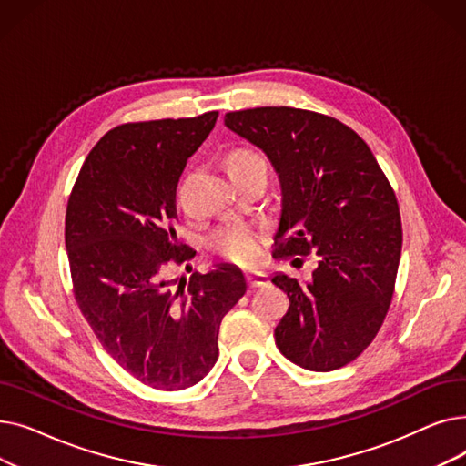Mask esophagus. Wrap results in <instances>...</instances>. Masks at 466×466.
Masks as SVG:
<instances>
[{
  "label": "esophagus",
  "mask_w": 466,
  "mask_h": 466,
  "mask_svg": "<svg viewBox=\"0 0 466 466\" xmlns=\"http://www.w3.org/2000/svg\"><path fill=\"white\" fill-rule=\"evenodd\" d=\"M246 279L249 283L251 289H257V287H264L268 285V276L264 272H257V270H251V272H246Z\"/></svg>",
  "instance_id": "obj_1"
}]
</instances>
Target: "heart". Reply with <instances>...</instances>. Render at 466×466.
I'll list each match as a JSON object with an SVG mask.
<instances>
[{
    "label": "heart",
    "instance_id": "1",
    "mask_svg": "<svg viewBox=\"0 0 466 466\" xmlns=\"http://www.w3.org/2000/svg\"><path fill=\"white\" fill-rule=\"evenodd\" d=\"M264 162L260 155L249 149H238L228 155V169L230 167H246L249 164ZM211 248L220 255L238 264H249L258 255V236L246 223H230L220 227L211 236Z\"/></svg>",
    "mask_w": 466,
    "mask_h": 466
}]
</instances>
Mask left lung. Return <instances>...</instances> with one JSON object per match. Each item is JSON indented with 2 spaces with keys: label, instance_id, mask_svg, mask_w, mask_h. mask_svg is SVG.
<instances>
[{
  "label": "left lung",
  "instance_id": "1",
  "mask_svg": "<svg viewBox=\"0 0 466 466\" xmlns=\"http://www.w3.org/2000/svg\"><path fill=\"white\" fill-rule=\"evenodd\" d=\"M225 127L276 169L278 255L319 257L306 283L272 278L289 297L276 346L306 370L341 369L370 346L393 299L402 249L397 196L370 147L332 116L257 107L227 113Z\"/></svg>",
  "mask_w": 466,
  "mask_h": 466
}]
</instances>
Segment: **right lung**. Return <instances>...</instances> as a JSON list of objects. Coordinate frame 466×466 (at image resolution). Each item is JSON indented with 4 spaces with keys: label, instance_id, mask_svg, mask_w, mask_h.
Wrapping results in <instances>:
<instances>
[{
    "label": "right lung",
    "instance_id": "1",
    "mask_svg": "<svg viewBox=\"0 0 466 466\" xmlns=\"http://www.w3.org/2000/svg\"><path fill=\"white\" fill-rule=\"evenodd\" d=\"M218 113L128 122L86 157L66 211V249L76 300L104 350L141 383L179 390L218 357V327L248 285L234 264L188 281L166 279L177 243L176 188L187 160Z\"/></svg>",
    "mask_w": 466,
    "mask_h": 466
}]
</instances>
